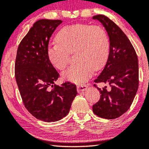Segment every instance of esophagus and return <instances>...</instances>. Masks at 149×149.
Masks as SVG:
<instances>
[{
    "label": "esophagus",
    "mask_w": 149,
    "mask_h": 149,
    "mask_svg": "<svg viewBox=\"0 0 149 149\" xmlns=\"http://www.w3.org/2000/svg\"><path fill=\"white\" fill-rule=\"evenodd\" d=\"M87 88V86L86 84H80L77 86V91L78 92H81V91H86Z\"/></svg>",
    "instance_id": "1"
}]
</instances>
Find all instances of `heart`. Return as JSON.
I'll use <instances>...</instances> for the list:
<instances>
[{
  "label": "heart",
  "mask_w": 149,
  "mask_h": 149,
  "mask_svg": "<svg viewBox=\"0 0 149 149\" xmlns=\"http://www.w3.org/2000/svg\"><path fill=\"white\" fill-rule=\"evenodd\" d=\"M56 42L47 47V57L55 68L63 71L74 54L77 61L63 74L66 80L82 84L91 78L95 69L98 70L107 61L110 41L106 30L101 26L84 24L63 28L56 37Z\"/></svg>",
  "instance_id": "heart-1"
}]
</instances>
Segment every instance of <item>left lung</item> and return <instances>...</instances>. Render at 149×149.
Returning <instances> with one entry per match:
<instances>
[{"instance_id": "left-lung-1", "label": "left lung", "mask_w": 149, "mask_h": 149, "mask_svg": "<svg viewBox=\"0 0 149 149\" xmlns=\"http://www.w3.org/2000/svg\"><path fill=\"white\" fill-rule=\"evenodd\" d=\"M93 19H98L106 29L110 52L104 69L94 80L101 96L93 110L101 118L114 119L130 109L136 96L139 84L138 56L130 39L114 22L102 14ZM102 82H108L110 88H99L96 83Z\"/></svg>"}]
</instances>
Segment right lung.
<instances>
[{
	"instance_id": "obj_1",
	"label": "right lung",
	"mask_w": 149,
	"mask_h": 149,
	"mask_svg": "<svg viewBox=\"0 0 149 149\" xmlns=\"http://www.w3.org/2000/svg\"><path fill=\"white\" fill-rule=\"evenodd\" d=\"M60 19H39L19 43L15 63V77L25 108L37 119L54 122L67 116L77 95L76 86L54 82L59 73L49 62V38Z\"/></svg>"
}]
</instances>
